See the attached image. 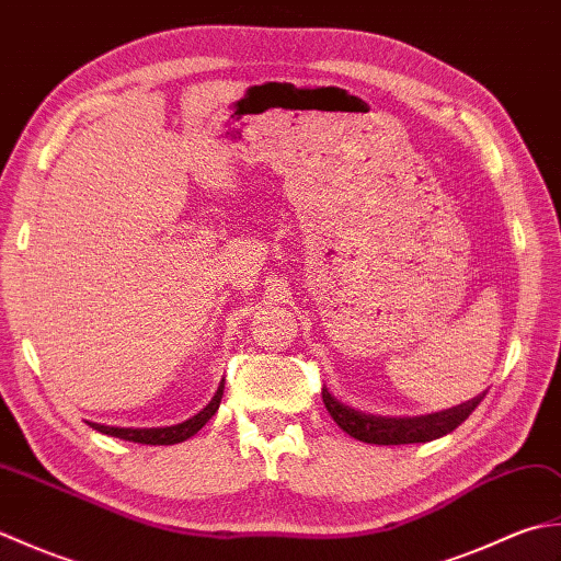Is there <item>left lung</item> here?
<instances>
[{"mask_svg":"<svg viewBox=\"0 0 561 561\" xmlns=\"http://www.w3.org/2000/svg\"><path fill=\"white\" fill-rule=\"evenodd\" d=\"M484 392L468 402H460L456 408L420 414V416H380L368 414L362 410H354L350 404L340 402L332 392L323 386V402L330 412L332 420L342 428L344 434H350L356 440L376 446H402V444H426L450 434L453 428H458L468 416L474 412V408L482 402Z\"/></svg>","mask_w":561,"mask_h":561,"instance_id":"left-lung-1","label":"left lung"}]
</instances>
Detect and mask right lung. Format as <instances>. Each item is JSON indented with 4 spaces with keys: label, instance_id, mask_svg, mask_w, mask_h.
I'll return each mask as SVG.
<instances>
[{
    "label": "right lung",
    "instance_id": "right-lung-1",
    "mask_svg": "<svg viewBox=\"0 0 561 561\" xmlns=\"http://www.w3.org/2000/svg\"><path fill=\"white\" fill-rule=\"evenodd\" d=\"M224 396V380L219 383L214 398L202 408L195 416L190 420L173 424V426H153V428H133V426H105L91 422V426L101 434H108L123 440H133V444H147V446H171V444H181V440H187L190 436H195L202 426H205L214 414L219 410V402Z\"/></svg>",
    "mask_w": 561,
    "mask_h": 561
}]
</instances>
